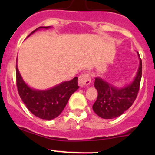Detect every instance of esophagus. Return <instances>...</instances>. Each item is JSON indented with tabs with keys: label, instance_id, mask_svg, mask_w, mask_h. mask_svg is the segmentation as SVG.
Instances as JSON below:
<instances>
[{
	"label": "esophagus",
	"instance_id": "34e87169",
	"mask_svg": "<svg viewBox=\"0 0 155 155\" xmlns=\"http://www.w3.org/2000/svg\"><path fill=\"white\" fill-rule=\"evenodd\" d=\"M91 78L88 73H82L79 76V85L81 87L86 86L91 83Z\"/></svg>",
	"mask_w": 155,
	"mask_h": 155
}]
</instances>
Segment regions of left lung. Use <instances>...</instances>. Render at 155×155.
Listing matches in <instances>:
<instances>
[{"label":"left lung","mask_w":155,"mask_h":155,"mask_svg":"<svg viewBox=\"0 0 155 155\" xmlns=\"http://www.w3.org/2000/svg\"><path fill=\"white\" fill-rule=\"evenodd\" d=\"M140 67L135 79L125 87H117L101 78H95L94 87L97 90V101L93 110L98 116L104 119H112L122 115L135 101L140 90L142 78V60L140 57Z\"/></svg>","instance_id":"left-lung-1"}]
</instances>
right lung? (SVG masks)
Here are the masks:
<instances>
[{
	"mask_svg": "<svg viewBox=\"0 0 155 155\" xmlns=\"http://www.w3.org/2000/svg\"><path fill=\"white\" fill-rule=\"evenodd\" d=\"M48 28L49 26L39 27L28 37L38 29ZM15 73L17 89L21 101L31 113L42 119L51 120L58 116L66 107L70 96L79 87L78 77H75L72 80L61 82L48 90H35L28 86L24 82L17 65Z\"/></svg>",
	"mask_w": 155,
	"mask_h": 155,
	"instance_id": "right-lung-1",
	"label": "right lung"
}]
</instances>
